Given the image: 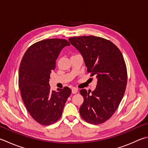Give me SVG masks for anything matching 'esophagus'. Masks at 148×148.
<instances>
[{"mask_svg": "<svg viewBox=\"0 0 148 148\" xmlns=\"http://www.w3.org/2000/svg\"><path fill=\"white\" fill-rule=\"evenodd\" d=\"M71 92H72V93H73V94H75V93H77V92H78V90H77V89H76V88H73L71 90Z\"/></svg>", "mask_w": 148, "mask_h": 148, "instance_id": "obj_1", "label": "esophagus"}]
</instances>
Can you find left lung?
Masks as SVG:
<instances>
[{
    "label": "left lung",
    "instance_id": "8db88e82",
    "mask_svg": "<svg viewBox=\"0 0 148 148\" xmlns=\"http://www.w3.org/2000/svg\"><path fill=\"white\" fill-rule=\"evenodd\" d=\"M69 41L82 55L88 73L98 80L94 91L80 90L84 97L80 114L88 123L102 124L115 112L126 90L127 69L123 56L115 44L103 38L82 36L69 38Z\"/></svg>",
    "mask_w": 148,
    "mask_h": 148
}]
</instances>
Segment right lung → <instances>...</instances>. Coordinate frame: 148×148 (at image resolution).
<instances>
[{"label":"right lung","instance_id":"obj_1","mask_svg":"<svg viewBox=\"0 0 148 148\" xmlns=\"http://www.w3.org/2000/svg\"><path fill=\"white\" fill-rule=\"evenodd\" d=\"M68 40L51 38L36 42L27 49L18 71V87L22 99L35 121L42 125L57 122L71 91L68 87L51 90L50 73L55 68L60 53Z\"/></svg>","mask_w":148,"mask_h":148}]
</instances>
